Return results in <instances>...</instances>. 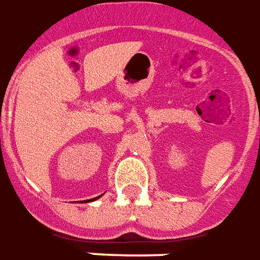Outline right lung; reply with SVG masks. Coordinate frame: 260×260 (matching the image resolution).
<instances>
[{"instance_id":"1","label":"right lung","mask_w":260,"mask_h":260,"mask_svg":"<svg viewBox=\"0 0 260 260\" xmlns=\"http://www.w3.org/2000/svg\"><path fill=\"white\" fill-rule=\"evenodd\" d=\"M96 198H100V197H96ZM94 200H95V198H94ZM94 200H92V201H94ZM87 201H88V200H87ZM91 201V200H90Z\"/></svg>"}]
</instances>
